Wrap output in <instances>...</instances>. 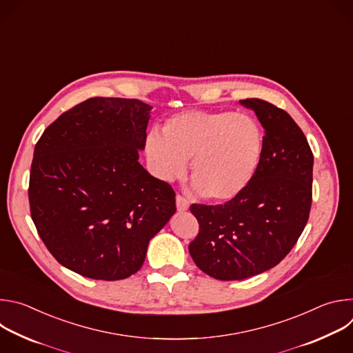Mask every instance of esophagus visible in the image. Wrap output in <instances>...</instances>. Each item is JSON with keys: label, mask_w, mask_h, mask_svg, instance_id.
I'll list each match as a JSON object with an SVG mask.
<instances>
[{"label": "esophagus", "mask_w": 353, "mask_h": 353, "mask_svg": "<svg viewBox=\"0 0 353 353\" xmlns=\"http://www.w3.org/2000/svg\"><path fill=\"white\" fill-rule=\"evenodd\" d=\"M176 207H177V211H179V212H183V211H187V210L190 208V203H188V201H187L184 196L177 195V196H176Z\"/></svg>", "instance_id": "obj_1"}]
</instances>
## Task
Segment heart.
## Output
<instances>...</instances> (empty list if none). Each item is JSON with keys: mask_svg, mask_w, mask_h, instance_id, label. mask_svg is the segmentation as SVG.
Listing matches in <instances>:
<instances>
[{"mask_svg": "<svg viewBox=\"0 0 353 353\" xmlns=\"http://www.w3.org/2000/svg\"><path fill=\"white\" fill-rule=\"evenodd\" d=\"M163 134L145 138L148 165L158 179L183 177L192 159L194 190L214 201H229L253 179L263 154L257 120L243 112H184L168 119Z\"/></svg>", "mask_w": 353, "mask_h": 353, "instance_id": "obj_1", "label": "heart"}]
</instances>
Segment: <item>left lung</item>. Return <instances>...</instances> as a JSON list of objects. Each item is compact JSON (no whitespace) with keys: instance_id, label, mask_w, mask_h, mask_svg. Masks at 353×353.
<instances>
[{"instance_id":"8db88e82","label":"left lung","mask_w":353,"mask_h":353,"mask_svg":"<svg viewBox=\"0 0 353 353\" xmlns=\"http://www.w3.org/2000/svg\"><path fill=\"white\" fill-rule=\"evenodd\" d=\"M264 128L259 168L223 205L192 204L199 223L190 243L196 267L219 281H240L279 264L303 232L312 207L313 154L293 119L261 99L240 100Z\"/></svg>"}]
</instances>
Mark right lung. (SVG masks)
Segmentation results:
<instances>
[{
	"label": "right lung",
	"mask_w": 353,
	"mask_h": 353,
	"mask_svg": "<svg viewBox=\"0 0 353 353\" xmlns=\"http://www.w3.org/2000/svg\"><path fill=\"white\" fill-rule=\"evenodd\" d=\"M150 110L137 99L90 97L34 146L32 219L53 257L82 276L135 274L149 240L176 212L173 188L138 162Z\"/></svg>",
	"instance_id": "1"
}]
</instances>
